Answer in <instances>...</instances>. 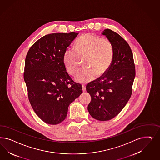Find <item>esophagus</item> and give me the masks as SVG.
<instances>
[{
	"label": "esophagus",
	"instance_id": "34e87169",
	"mask_svg": "<svg viewBox=\"0 0 160 160\" xmlns=\"http://www.w3.org/2000/svg\"><path fill=\"white\" fill-rule=\"evenodd\" d=\"M82 91L83 92L86 91V87L85 85H82Z\"/></svg>",
	"mask_w": 160,
	"mask_h": 160
}]
</instances>
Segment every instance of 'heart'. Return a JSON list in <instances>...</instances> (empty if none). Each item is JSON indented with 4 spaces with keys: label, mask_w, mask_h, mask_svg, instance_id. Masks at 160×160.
<instances>
[{
    "label": "heart",
    "mask_w": 160,
    "mask_h": 160,
    "mask_svg": "<svg viewBox=\"0 0 160 160\" xmlns=\"http://www.w3.org/2000/svg\"><path fill=\"white\" fill-rule=\"evenodd\" d=\"M114 51L112 43L107 39L87 33L78 39L75 48H69L63 55V62L70 74L75 75L79 69L81 59L85 68L76 79L81 83L93 81L108 71L112 63Z\"/></svg>",
    "instance_id": "obj_1"
}]
</instances>
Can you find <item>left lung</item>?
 <instances>
[{
	"instance_id": "8db88e82",
	"label": "left lung",
	"mask_w": 160,
	"mask_h": 160,
	"mask_svg": "<svg viewBox=\"0 0 160 160\" xmlns=\"http://www.w3.org/2000/svg\"><path fill=\"white\" fill-rule=\"evenodd\" d=\"M102 35L112 43L113 61L108 71L89 83L86 89L91 97L88 106L89 114L99 121H108L117 116L129 101L135 69L133 54L126 41L109 29Z\"/></svg>"
}]
</instances>
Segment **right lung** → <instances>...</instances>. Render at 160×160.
<instances>
[{
  "label": "right lung",
  "instance_id": "add662e5",
  "mask_svg": "<svg viewBox=\"0 0 160 160\" xmlns=\"http://www.w3.org/2000/svg\"><path fill=\"white\" fill-rule=\"evenodd\" d=\"M78 33H53L42 37L26 55L23 77L31 106L45 123L59 124L69 105L82 92L69 75L63 55Z\"/></svg>",
  "mask_w": 160,
  "mask_h": 160
}]
</instances>
